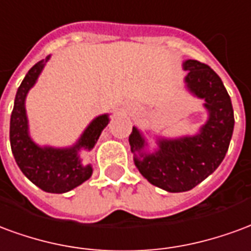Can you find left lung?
Masks as SVG:
<instances>
[{
	"label": "left lung",
	"mask_w": 251,
	"mask_h": 251,
	"mask_svg": "<svg viewBox=\"0 0 251 251\" xmlns=\"http://www.w3.org/2000/svg\"><path fill=\"white\" fill-rule=\"evenodd\" d=\"M184 83L190 92L204 100L208 119L194 136L158 139L159 150L144 152V136L133 127L129 146L139 173L148 182L168 193L194 188L218 168L233 136L234 112L222 80L211 68L197 60H186Z\"/></svg>",
	"instance_id": "left-lung-1"
}]
</instances>
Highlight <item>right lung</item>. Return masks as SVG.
Listing matches in <instances>:
<instances>
[{"label":"right lung","mask_w":251,"mask_h":251,"mask_svg":"<svg viewBox=\"0 0 251 251\" xmlns=\"http://www.w3.org/2000/svg\"><path fill=\"white\" fill-rule=\"evenodd\" d=\"M49 57L34 64L18 87L10 116V147L18 167L32 183L47 193L63 194L91 178L92 167L91 164L84 166L81 163L78 151L81 148L91 151L95 147L109 118L108 115H100L93 119L72 147H40L34 143L29 136L25 99Z\"/></svg>","instance_id":"add662e5"}]
</instances>
